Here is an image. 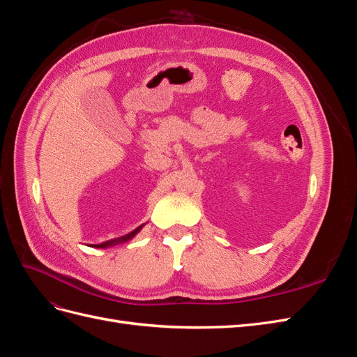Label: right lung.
Instances as JSON below:
<instances>
[{
    "label": "right lung",
    "mask_w": 357,
    "mask_h": 357,
    "mask_svg": "<svg viewBox=\"0 0 357 357\" xmlns=\"http://www.w3.org/2000/svg\"><path fill=\"white\" fill-rule=\"evenodd\" d=\"M143 226H138V228L135 229V231H132V232H129L128 235H125V236H121V238H116V240H112V241H105V243H102V244H95V245H92V247H98V248H102V247H109V245H113V244H117V243H123V241H128V240H131L132 236L142 229Z\"/></svg>",
    "instance_id": "obj_1"
}]
</instances>
